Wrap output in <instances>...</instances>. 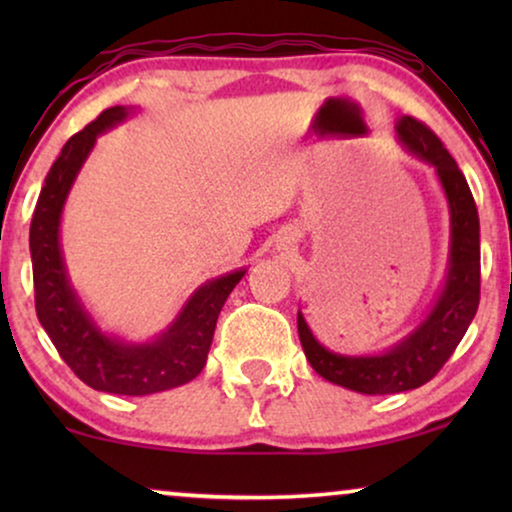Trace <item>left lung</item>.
<instances>
[{
  "instance_id": "8db88e82",
  "label": "left lung",
  "mask_w": 512,
  "mask_h": 512,
  "mask_svg": "<svg viewBox=\"0 0 512 512\" xmlns=\"http://www.w3.org/2000/svg\"><path fill=\"white\" fill-rule=\"evenodd\" d=\"M396 132L405 149L436 167L450 205V268L436 305L415 331L375 356L331 352L319 345L298 312L300 345L310 366L324 380L368 396L410 391L436 377L464 338L480 303V219L466 177L443 142L422 121L403 116Z\"/></svg>"
}]
</instances>
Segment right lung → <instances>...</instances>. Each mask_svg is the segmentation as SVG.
Instances as JSON below:
<instances>
[{
  "instance_id": "1",
  "label": "right lung",
  "mask_w": 512,
  "mask_h": 512,
  "mask_svg": "<svg viewBox=\"0 0 512 512\" xmlns=\"http://www.w3.org/2000/svg\"><path fill=\"white\" fill-rule=\"evenodd\" d=\"M128 107L104 109L93 123L67 139L46 174L30 226V254L37 317L62 361L97 391L146 396L181 387L200 375L212 347L216 319L230 291L247 270H235L202 284L181 307L177 319L156 340L123 342L102 333L83 310L67 277L60 249V216L81 165L95 139L128 118Z\"/></svg>"
}]
</instances>
